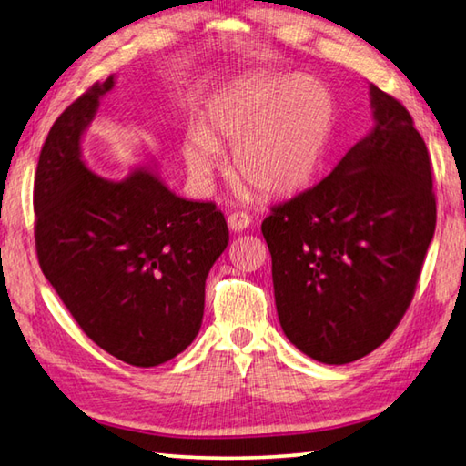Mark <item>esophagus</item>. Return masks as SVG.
Segmentation results:
<instances>
[{
  "label": "esophagus",
  "mask_w": 466,
  "mask_h": 466,
  "mask_svg": "<svg viewBox=\"0 0 466 466\" xmlns=\"http://www.w3.org/2000/svg\"><path fill=\"white\" fill-rule=\"evenodd\" d=\"M252 224V218L247 214V211H234V214L228 216V228L232 232H242Z\"/></svg>",
  "instance_id": "1"
}]
</instances>
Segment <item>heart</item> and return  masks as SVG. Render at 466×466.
I'll use <instances>...</instances> for the list:
<instances>
[{
  "instance_id": "heart-1",
  "label": "heart",
  "mask_w": 466,
  "mask_h": 466,
  "mask_svg": "<svg viewBox=\"0 0 466 466\" xmlns=\"http://www.w3.org/2000/svg\"><path fill=\"white\" fill-rule=\"evenodd\" d=\"M332 116L329 93L308 75H248L216 93L201 126L185 134L183 165L209 189L224 168L222 148L232 147L236 177L265 196H291L316 177Z\"/></svg>"
}]
</instances>
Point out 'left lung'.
<instances>
[{"mask_svg": "<svg viewBox=\"0 0 466 466\" xmlns=\"http://www.w3.org/2000/svg\"><path fill=\"white\" fill-rule=\"evenodd\" d=\"M370 107L373 130L262 222L283 332L326 365L359 360L387 340L434 238L426 142L408 109L375 86Z\"/></svg>", "mask_w": 466, "mask_h": 466, "instance_id": "obj_1", "label": "left lung"}]
</instances>
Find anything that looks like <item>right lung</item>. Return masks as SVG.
<instances>
[{
	"instance_id": "right-lung-1",
	"label": "right lung",
	"mask_w": 466,
	"mask_h": 466,
	"mask_svg": "<svg viewBox=\"0 0 466 466\" xmlns=\"http://www.w3.org/2000/svg\"><path fill=\"white\" fill-rule=\"evenodd\" d=\"M114 86V75L96 83L50 128L34 181V236L42 273L83 332L147 369L196 340L206 279L230 234L216 204L175 196L155 163L120 181L87 167L83 134Z\"/></svg>"
}]
</instances>
